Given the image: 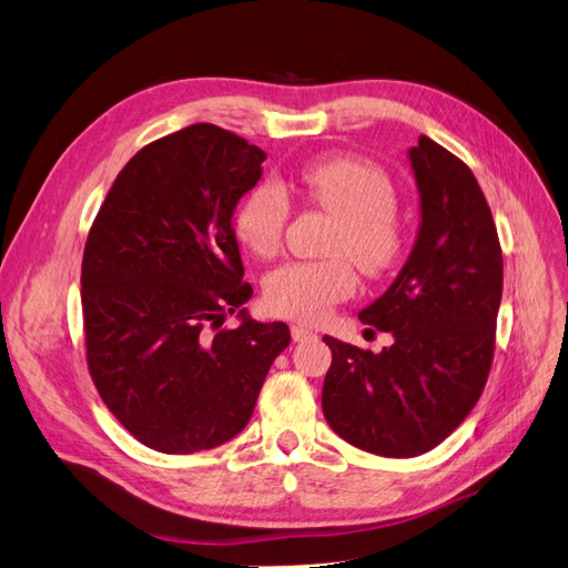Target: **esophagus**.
Returning a JSON list of instances; mask_svg holds the SVG:
<instances>
[{"label": "esophagus", "mask_w": 568, "mask_h": 568, "mask_svg": "<svg viewBox=\"0 0 568 568\" xmlns=\"http://www.w3.org/2000/svg\"><path fill=\"white\" fill-rule=\"evenodd\" d=\"M291 336H294V341H313V338H317V334L313 329H307V326H301V324L291 326Z\"/></svg>", "instance_id": "esophagus-1"}]
</instances>
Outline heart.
<instances>
[{"label": "heart", "instance_id": "obj_1", "mask_svg": "<svg viewBox=\"0 0 568 568\" xmlns=\"http://www.w3.org/2000/svg\"><path fill=\"white\" fill-rule=\"evenodd\" d=\"M298 189L322 211L336 217L326 244V261H291L265 280V303L272 313L301 322H320L332 307L355 294L351 261L369 277L398 263L403 227L395 217V189L384 170L353 159H332L305 168ZM288 196L277 182H261L236 209V234L257 255L280 251L288 222Z\"/></svg>", "mask_w": 568, "mask_h": 568}]
</instances>
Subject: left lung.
I'll list each match as a JSON object with an SVG mask.
<instances>
[{
	"label": "left lung",
	"instance_id": "1",
	"mask_svg": "<svg viewBox=\"0 0 568 568\" xmlns=\"http://www.w3.org/2000/svg\"><path fill=\"white\" fill-rule=\"evenodd\" d=\"M419 230L398 277L359 322L388 332L382 353L324 336L322 409L359 450L417 457L467 419L486 386L503 301V251L471 170L426 134L407 151Z\"/></svg>",
	"mask_w": 568,
	"mask_h": 568
}]
</instances>
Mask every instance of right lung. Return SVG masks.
Wrapping results in <instances>:
<instances>
[{
    "instance_id": "obj_1",
    "label": "right lung",
    "mask_w": 568,
    "mask_h": 568,
    "mask_svg": "<svg viewBox=\"0 0 568 568\" xmlns=\"http://www.w3.org/2000/svg\"><path fill=\"white\" fill-rule=\"evenodd\" d=\"M265 151L211 123L136 151L82 255L88 365L101 400L146 448L192 455L244 432L291 341L255 322L232 217ZM237 313L240 326L220 331Z\"/></svg>"
}]
</instances>
